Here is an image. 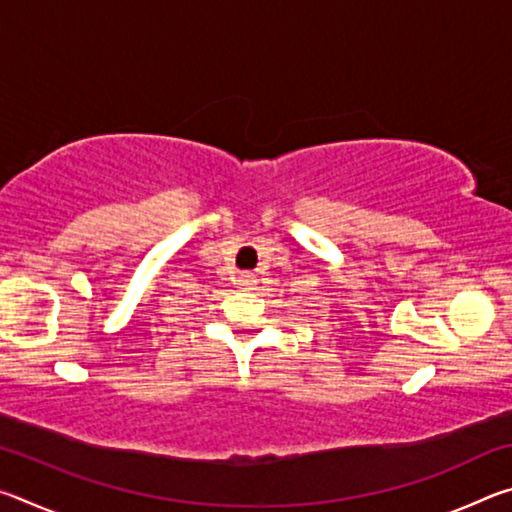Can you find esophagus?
<instances>
[{
  "label": "esophagus",
  "mask_w": 512,
  "mask_h": 512,
  "mask_svg": "<svg viewBox=\"0 0 512 512\" xmlns=\"http://www.w3.org/2000/svg\"><path fill=\"white\" fill-rule=\"evenodd\" d=\"M239 284H241V287H244V289H253V284H255V277L253 275H241L239 277Z\"/></svg>",
  "instance_id": "1"
}]
</instances>
